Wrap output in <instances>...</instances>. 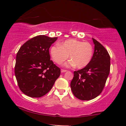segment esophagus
Here are the masks:
<instances>
[{
	"mask_svg": "<svg viewBox=\"0 0 126 126\" xmlns=\"http://www.w3.org/2000/svg\"><path fill=\"white\" fill-rule=\"evenodd\" d=\"M66 70H65V69H61V72L62 73H65V72H66Z\"/></svg>",
	"mask_w": 126,
	"mask_h": 126,
	"instance_id": "obj_1",
	"label": "esophagus"
}]
</instances>
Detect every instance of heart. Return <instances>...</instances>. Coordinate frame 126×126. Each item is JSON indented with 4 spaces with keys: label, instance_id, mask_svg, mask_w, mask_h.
Segmentation results:
<instances>
[{
    "label": "heart",
    "instance_id": "1",
    "mask_svg": "<svg viewBox=\"0 0 126 126\" xmlns=\"http://www.w3.org/2000/svg\"><path fill=\"white\" fill-rule=\"evenodd\" d=\"M53 61L58 64L64 62L69 57L70 61L66 62V67L76 66L81 69L86 66L92 60L93 47L90 43L75 39L66 40L59 45L53 46L50 50Z\"/></svg>",
    "mask_w": 126,
    "mask_h": 126
}]
</instances>
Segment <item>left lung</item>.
Masks as SVG:
<instances>
[{"mask_svg": "<svg viewBox=\"0 0 126 126\" xmlns=\"http://www.w3.org/2000/svg\"><path fill=\"white\" fill-rule=\"evenodd\" d=\"M95 50L90 63L75 71L70 83L74 95L81 100H90L102 92L110 73V57L100 43L93 38Z\"/></svg>", "mask_w": 126, "mask_h": 126, "instance_id": "obj_1", "label": "left lung"}]
</instances>
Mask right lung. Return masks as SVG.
I'll return each mask as SVG.
<instances>
[{
  "label": "right lung",
  "mask_w": 126,
  "mask_h": 126,
  "mask_svg": "<svg viewBox=\"0 0 126 126\" xmlns=\"http://www.w3.org/2000/svg\"><path fill=\"white\" fill-rule=\"evenodd\" d=\"M57 37L39 35L26 42L16 56L15 73L18 87L31 97H41L51 89L61 74L50 60L49 48Z\"/></svg>",
  "instance_id": "obj_1"
}]
</instances>
